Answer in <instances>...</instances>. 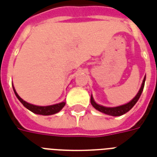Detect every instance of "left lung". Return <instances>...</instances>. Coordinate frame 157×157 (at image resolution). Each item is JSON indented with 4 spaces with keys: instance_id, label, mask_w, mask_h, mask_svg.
<instances>
[{
    "instance_id": "1",
    "label": "left lung",
    "mask_w": 157,
    "mask_h": 157,
    "mask_svg": "<svg viewBox=\"0 0 157 157\" xmlns=\"http://www.w3.org/2000/svg\"><path fill=\"white\" fill-rule=\"evenodd\" d=\"M145 81H146V76H145V78H144L142 85H141V86H140V90L138 91L137 95L135 96L134 98H133L131 101L128 102L127 104L120 105V106H117V107H105V106H102V105H98V104H96V102L94 101L93 97H92V96H90V103H91V105H93V107L95 108V109H96L97 111H101L102 113H105V114L109 115V116H113V117H119V116H121V115L125 114L127 111H130V110L134 106L135 104L137 102V101L139 100V98H140V95L142 93V90H143L144 89Z\"/></svg>"
}]
</instances>
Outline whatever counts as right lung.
<instances>
[{"instance_id":"obj_1","label":"right lung","mask_w":157,"mask_h":157,"mask_svg":"<svg viewBox=\"0 0 157 157\" xmlns=\"http://www.w3.org/2000/svg\"><path fill=\"white\" fill-rule=\"evenodd\" d=\"M14 92L16 94V96L18 98L20 101L23 104V105L26 107L28 110H30L31 111H32L33 113H36V114L39 115H43V116H49V115H53L57 113L59 111H61V109L64 107V105H66L65 102H61L59 104H56V105H48V106H38V105H32V104H30V103H27L26 101H25L24 100H22L19 96L18 94L17 93L16 90L14 89Z\"/></svg>"}]
</instances>
